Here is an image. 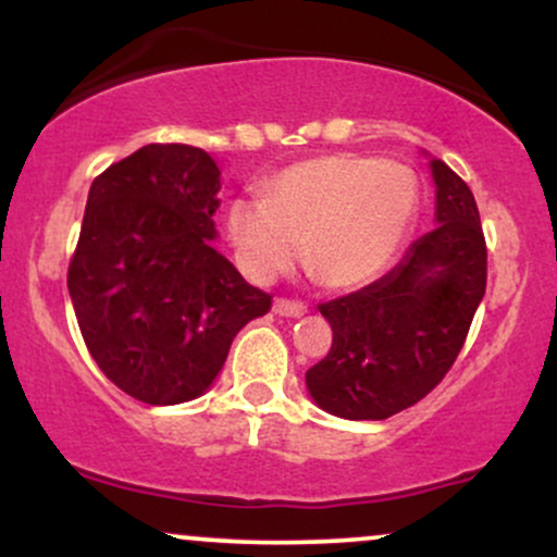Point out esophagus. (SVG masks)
Listing matches in <instances>:
<instances>
[{
	"label": "esophagus",
	"mask_w": 557,
	"mask_h": 557,
	"mask_svg": "<svg viewBox=\"0 0 557 557\" xmlns=\"http://www.w3.org/2000/svg\"><path fill=\"white\" fill-rule=\"evenodd\" d=\"M274 314H280V317H304L306 314V304H300V300H290V298H274Z\"/></svg>",
	"instance_id": "esophagus-1"
}]
</instances>
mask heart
Returning a JSON list of instances; mask_svg holds the SVG:
<instances>
[{
  "label": "heart",
  "instance_id": "obj_1",
  "mask_svg": "<svg viewBox=\"0 0 557 557\" xmlns=\"http://www.w3.org/2000/svg\"><path fill=\"white\" fill-rule=\"evenodd\" d=\"M417 172L393 159L330 154L274 172L264 194L233 198L225 214L238 267L257 283L304 253L335 290H359L398 259L419 214Z\"/></svg>",
  "mask_w": 557,
  "mask_h": 557
}]
</instances>
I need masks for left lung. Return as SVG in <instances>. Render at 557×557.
Segmentation results:
<instances>
[{
	"instance_id": "left-lung-1",
	"label": "left lung",
	"mask_w": 557,
	"mask_h": 557,
	"mask_svg": "<svg viewBox=\"0 0 557 557\" xmlns=\"http://www.w3.org/2000/svg\"><path fill=\"white\" fill-rule=\"evenodd\" d=\"M437 227L376 283L319 311L332 348L306 372L311 398L343 419H387L443 382L487 287V243L474 194L432 159Z\"/></svg>"
}]
</instances>
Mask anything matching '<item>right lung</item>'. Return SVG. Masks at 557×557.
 <instances>
[{"instance_id":"right-lung-1","label":"right lung","mask_w":557,"mask_h":557,"mask_svg":"<svg viewBox=\"0 0 557 557\" xmlns=\"http://www.w3.org/2000/svg\"><path fill=\"white\" fill-rule=\"evenodd\" d=\"M216 190L214 159L188 144L144 146L88 190L67 290L101 372L149 406L198 398L272 309L212 248Z\"/></svg>"}]
</instances>
